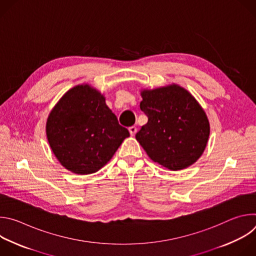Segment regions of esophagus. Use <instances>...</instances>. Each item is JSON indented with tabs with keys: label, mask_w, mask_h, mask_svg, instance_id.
<instances>
[{
	"label": "esophagus",
	"mask_w": 256,
	"mask_h": 256,
	"mask_svg": "<svg viewBox=\"0 0 256 256\" xmlns=\"http://www.w3.org/2000/svg\"><path fill=\"white\" fill-rule=\"evenodd\" d=\"M128 130H130V136H134V134H136V130H138V128H136V126H130V128H128Z\"/></svg>",
	"instance_id": "esophagus-1"
}]
</instances>
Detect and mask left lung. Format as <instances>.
<instances>
[{"label": "left lung", "mask_w": 256, "mask_h": 256, "mask_svg": "<svg viewBox=\"0 0 256 256\" xmlns=\"http://www.w3.org/2000/svg\"><path fill=\"white\" fill-rule=\"evenodd\" d=\"M148 122L136 134L148 156L172 171L190 167L204 153L210 122L202 106L176 84L140 92Z\"/></svg>", "instance_id": "left-lung-1"}]
</instances>
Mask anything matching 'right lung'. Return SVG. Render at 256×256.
<instances>
[{"mask_svg": "<svg viewBox=\"0 0 256 256\" xmlns=\"http://www.w3.org/2000/svg\"><path fill=\"white\" fill-rule=\"evenodd\" d=\"M46 136L60 163L84 175L107 164L130 132L118 124L105 97L83 84L70 89L52 108Z\"/></svg>", "mask_w": 256, "mask_h": 256, "instance_id": "obj_1", "label": "right lung"}]
</instances>
